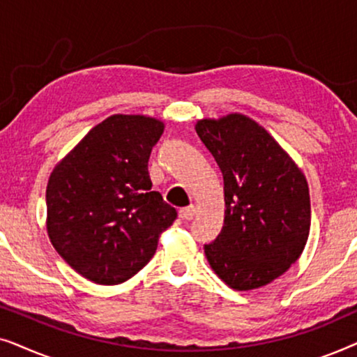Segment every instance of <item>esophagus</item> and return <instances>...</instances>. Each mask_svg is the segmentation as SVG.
I'll return each instance as SVG.
<instances>
[{
    "label": "esophagus",
    "mask_w": 357,
    "mask_h": 357,
    "mask_svg": "<svg viewBox=\"0 0 357 357\" xmlns=\"http://www.w3.org/2000/svg\"><path fill=\"white\" fill-rule=\"evenodd\" d=\"M195 214H197V208H195L193 204H190V206H187V208H182L178 211V216L182 221H192Z\"/></svg>",
    "instance_id": "esophagus-1"
}]
</instances>
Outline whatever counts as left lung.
<instances>
[{
  "mask_svg": "<svg viewBox=\"0 0 357 357\" xmlns=\"http://www.w3.org/2000/svg\"><path fill=\"white\" fill-rule=\"evenodd\" d=\"M197 133L221 169L226 199L224 226L204 253L232 289H257L289 270L304 250L310 229L305 177L245 115L202 120Z\"/></svg>",
  "mask_w": 357,
  "mask_h": 357,
  "instance_id": "obj_1",
  "label": "left lung"
}]
</instances>
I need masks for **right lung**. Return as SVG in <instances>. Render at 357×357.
<instances>
[{"label":"right lung","instance_id":"right-lung-1","mask_svg":"<svg viewBox=\"0 0 357 357\" xmlns=\"http://www.w3.org/2000/svg\"><path fill=\"white\" fill-rule=\"evenodd\" d=\"M164 131L143 115H112L53 169L47 231L86 280L120 284L148 265L177 211L153 192L148 160Z\"/></svg>","mask_w":357,"mask_h":357}]
</instances>
